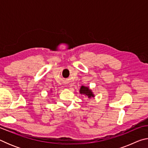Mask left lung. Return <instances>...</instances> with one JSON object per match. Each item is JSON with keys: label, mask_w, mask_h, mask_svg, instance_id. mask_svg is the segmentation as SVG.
<instances>
[{"label": "left lung", "mask_w": 148, "mask_h": 148, "mask_svg": "<svg viewBox=\"0 0 148 148\" xmlns=\"http://www.w3.org/2000/svg\"><path fill=\"white\" fill-rule=\"evenodd\" d=\"M79 92L81 94L86 95L88 98H91V97H94V95L92 94V92H91V90H90L87 87L82 86L81 88H80Z\"/></svg>", "instance_id": "left-lung-1"}]
</instances>
